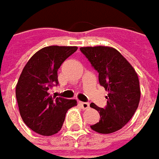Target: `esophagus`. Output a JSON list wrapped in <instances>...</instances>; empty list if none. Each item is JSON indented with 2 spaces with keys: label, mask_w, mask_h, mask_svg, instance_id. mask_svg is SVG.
I'll list each match as a JSON object with an SVG mask.
<instances>
[{
  "label": "esophagus",
  "mask_w": 159,
  "mask_h": 159,
  "mask_svg": "<svg viewBox=\"0 0 159 159\" xmlns=\"http://www.w3.org/2000/svg\"><path fill=\"white\" fill-rule=\"evenodd\" d=\"M79 105L81 106V107H82L83 109H88V108L90 107L89 103H87V102H83V101H80Z\"/></svg>",
  "instance_id": "1"
}]
</instances>
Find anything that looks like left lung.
Here are the masks:
<instances>
[{"mask_svg": "<svg viewBox=\"0 0 159 159\" xmlns=\"http://www.w3.org/2000/svg\"><path fill=\"white\" fill-rule=\"evenodd\" d=\"M92 66L99 73V82L107 91V107H90L100 113V121L91 125L93 131L107 134L123 128L134 115L141 98L140 82L133 66L113 47H81Z\"/></svg>", "mask_w": 159, "mask_h": 159, "instance_id": "8db88e82", "label": "left lung"}]
</instances>
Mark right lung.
Masks as SVG:
<instances>
[{
    "mask_svg": "<svg viewBox=\"0 0 159 159\" xmlns=\"http://www.w3.org/2000/svg\"><path fill=\"white\" fill-rule=\"evenodd\" d=\"M76 46H47L35 52L24 66L16 85L19 113L24 123L43 136L61 129L66 111L77 105L75 100L52 97L48 92L58 84V69Z\"/></svg>",
    "mask_w": 159,
    "mask_h": 159,
    "instance_id": "1",
    "label": "right lung"
}]
</instances>
